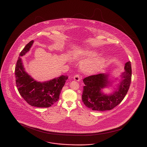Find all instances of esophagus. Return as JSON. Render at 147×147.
<instances>
[{
  "label": "esophagus",
  "instance_id": "34e87169",
  "mask_svg": "<svg viewBox=\"0 0 147 147\" xmlns=\"http://www.w3.org/2000/svg\"><path fill=\"white\" fill-rule=\"evenodd\" d=\"M73 79H74V80H76V81H77V82H79L80 80V78L79 77V75H75L74 77H73Z\"/></svg>",
  "mask_w": 147,
  "mask_h": 147
}]
</instances>
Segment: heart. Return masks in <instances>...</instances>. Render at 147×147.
<instances>
[{
	"mask_svg": "<svg viewBox=\"0 0 147 147\" xmlns=\"http://www.w3.org/2000/svg\"><path fill=\"white\" fill-rule=\"evenodd\" d=\"M98 55L97 50L83 49L77 51L74 56L77 59H86L80 65V69L84 73L94 74L102 69L106 62L105 57Z\"/></svg>",
	"mask_w": 147,
	"mask_h": 147,
	"instance_id": "b5f03b06",
	"label": "heart"
}]
</instances>
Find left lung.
Segmentation results:
<instances>
[{
  "mask_svg": "<svg viewBox=\"0 0 147 147\" xmlns=\"http://www.w3.org/2000/svg\"><path fill=\"white\" fill-rule=\"evenodd\" d=\"M124 69L125 71L120 76L119 83L116 85V88H114V81L110 80L109 74L101 73L84 78L85 86L82 95L84 105L94 111H101L112 110L119 105L125 97L131 82L130 61L125 64ZM112 86L114 90L111 93L107 94L103 92L104 88Z\"/></svg>",
  "mask_w": 147,
  "mask_h": 147,
  "instance_id": "obj_1",
  "label": "left lung"
}]
</instances>
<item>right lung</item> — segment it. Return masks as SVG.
I'll return each mask as SVG.
<instances>
[{
	"mask_svg": "<svg viewBox=\"0 0 147 147\" xmlns=\"http://www.w3.org/2000/svg\"><path fill=\"white\" fill-rule=\"evenodd\" d=\"M34 41L28 43L22 50L15 67L16 84L22 98L32 106L49 107L57 102L68 77L61 76L44 82H37L25 71L21 57L28 53Z\"/></svg>",
	"mask_w": 147,
	"mask_h": 147,
	"instance_id": "add662e5",
	"label": "right lung"
}]
</instances>
